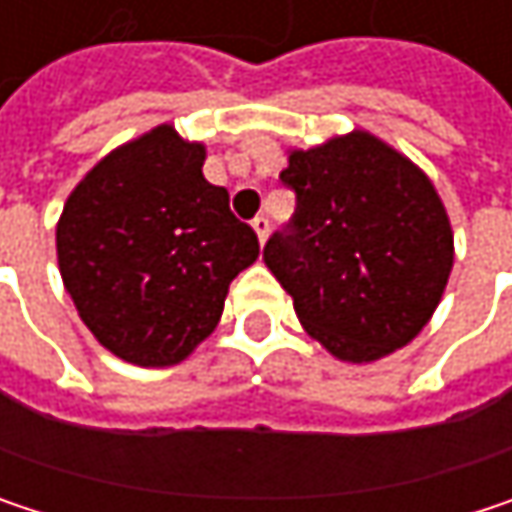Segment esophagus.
<instances>
[{
    "mask_svg": "<svg viewBox=\"0 0 512 512\" xmlns=\"http://www.w3.org/2000/svg\"><path fill=\"white\" fill-rule=\"evenodd\" d=\"M252 228H255L257 240L266 243V237H269V219H266V216H255V219H252Z\"/></svg>",
    "mask_w": 512,
    "mask_h": 512,
    "instance_id": "1",
    "label": "esophagus"
}]
</instances>
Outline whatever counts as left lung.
<instances>
[{
  "mask_svg": "<svg viewBox=\"0 0 512 512\" xmlns=\"http://www.w3.org/2000/svg\"><path fill=\"white\" fill-rule=\"evenodd\" d=\"M281 183L296 213L266 240L263 260L305 332L344 361L406 347L454 266L451 222L427 174L356 130L293 151Z\"/></svg>",
  "mask_w": 512,
  "mask_h": 512,
  "instance_id": "8db88e82",
  "label": "left lung"
}]
</instances>
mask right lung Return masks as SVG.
Masks as SVG:
<instances>
[{"label":"right lung","instance_id":"right-lung-1","mask_svg":"<svg viewBox=\"0 0 512 512\" xmlns=\"http://www.w3.org/2000/svg\"><path fill=\"white\" fill-rule=\"evenodd\" d=\"M204 145L162 124L100 159L55 228L64 287L94 338L139 367L189 356L219 323L257 234L207 183Z\"/></svg>","mask_w":512,"mask_h":512}]
</instances>
